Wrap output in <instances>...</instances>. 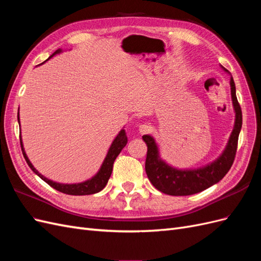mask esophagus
<instances>
[{"label": "esophagus", "mask_w": 261, "mask_h": 261, "mask_svg": "<svg viewBox=\"0 0 261 261\" xmlns=\"http://www.w3.org/2000/svg\"><path fill=\"white\" fill-rule=\"evenodd\" d=\"M138 129L140 134H148L150 130H151V127H150L148 124H141Z\"/></svg>", "instance_id": "1"}]
</instances>
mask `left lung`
I'll return each mask as SVG.
<instances>
[{"label":"left lung","mask_w":261,"mask_h":261,"mask_svg":"<svg viewBox=\"0 0 261 261\" xmlns=\"http://www.w3.org/2000/svg\"><path fill=\"white\" fill-rule=\"evenodd\" d=\"M230 84L233 107L235 110V125L225 150L217 161L197 170H177L171 168L160 159L154 139L149 135L143 136L148 147L145 163L146 173L149 180L158 191L171 196L197 194L218 183L230 171L235 159L236 150H238L239 135L243 123L242 109L236 98L233 77H231Z\"/></svg>","instance_id":"1"}]
</instances>
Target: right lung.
<instances>
[{
    "mask_svg": "<svg viewBox=\"0 0 261 261\" xmlns=\"http://www.w3.org/2000/svg\"><path fill=\"white\" fill-rule=\"evenodd\" d=\"M59 52H61V50L55 51L50 58H52L54 54H57ZM17 118H18V123H19V114L17 115ZM19 140H20V147H21L23 158H25V160L28 163L29 168L33 170L39 177L43 179L46 184H49L51 187L57 189V191H59L61 193H64L67 195H74V196H83V195H92V194L99 193L100 191H102V189L106 187L110 176H111V174H112L113 163L116 159V156L120 154L122 149L126 146V144H127V136H126V133L124 129H122L120 133H118V135L116 136L111 147H110V149H109L108 154L106 156L103 163H102L101 169L99 170V172L91 179H88V180L84 181V183H80V184H60V183H57V181L50 180L46 177H44L43 175H41L40 173H39L34 168V165L30 163L28 156L26 155L25 150H23V147H22V141H21L20 135H19Z\"/></svg>",
    "mask_w": 261,
    "mask_h": 261,
    "instance_id": "right-lung-1",
    "label": "right lung"
}]
</instances>
